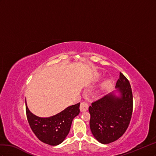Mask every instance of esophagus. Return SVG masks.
<instances>
[{
	"mask_svg": "<svg viewBox=\"0 0 156 156\" xmlns=\"http://www.w3.org/2000/svg\"><path fill=\"white\" fill-rule=\"evenodd\" d=\"M80 109L81 112H85L88 110V105L85 102H82L80 106Z\"/></svg>",
	"mask_w": 156,
	"mask_h": 156,
	"instance_id": "obj_1",
	"label": "esophagus"
}]
</instances>
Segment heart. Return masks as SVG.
I'll return each mask as SVG.
<instances>
[{"label": "heart", "mask_w": 156, "mask_h": 156, "mask_svg": "<svg viewBox=\"0 0 156 156\" xmlns=\"http://www.w3.org/2000/svg\"><path fill=\"white\" fill-rule=\"evenodd\" d=\"M98 77H99V76H97V77H96V78H98Z\"/></svg>", "instance_id": "b5f03b06"}]
</instances>
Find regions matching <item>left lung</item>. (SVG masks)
<instances>
[{
    "label": "left lung",
    "instance_id": "8db88e82",
    "mask_svg": "<svg viewBox=\"0 0 156 156\" xmlns=\"http://www.w3.org/2000/svg\"><path fill=\"white\" fill-rule=\"evenodd\" d=\"M115 87L116 90L93 102L89 107L91 133L95 139L103 144L117 140L124 134L132 115L131 87L122 73H119Z\"/></svg>",
    "mask_w": 156,
    "mask_h": 156
}]
</instances>
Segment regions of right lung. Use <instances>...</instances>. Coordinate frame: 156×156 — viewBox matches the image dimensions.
Returning <instances> with one entry per match:
<instances>
[{"instance_id": "add662e5", "label": "right lung", "mask_w": 156, "mask_h": 156, "mask_svg": "<svg viewBox=\"0 0 156 156\" xmlns=\"http://www.w3.org/2000/svg\"><path fill=\"white\" fill-rule=\"evenodd\" d=\"M80 104L69 106L52 116L41 118L30 112L25 101L27 118L31 129L44 143L51 146L60 144L68 135L73 119L80 113Z\"/></svg>"}]
</instances>
